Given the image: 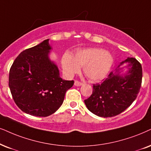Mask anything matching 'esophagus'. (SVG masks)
<instances>
[{
  "instance_id": "1",
  "label": "esophagus",
  "mask_w": 151,
  "mask_h": 151,
  "mask_svg": "<svg viewBox=\"0 0 151 151\" xmlns=\"http://www.w3.org/2000/svg\"><path fill=\"white\" fill-rule=\"evenodd\" d=\"M82 85H83V83L78 81V80H76V81L74 82V85L76 86V87H80V86H81Z\"/></svg>"
}]
</instances>
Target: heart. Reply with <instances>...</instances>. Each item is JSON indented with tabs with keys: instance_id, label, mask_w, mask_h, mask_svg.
I'll list each match as a JSON object with an SVG mask.
<instances>
[{
	"instance_id": "b5f03b06",
	"label": "heart",
	"mask_w": 151,
	"mask_h": 151,
	"mask_svg": "<svg viewBox=\"0 0 151 151\" xmlns=\"http://www.w3.org/2000/svg\"><path fill=\"white\" fill-rule=\"evenodd\" d=\"M114 63V58L108 51L91 48L79 50L73 57L65 54L62 60V67L66 75L73 76L83 67L86 77L92 82L106 77Z\"/></svg>"
}]
</instances>
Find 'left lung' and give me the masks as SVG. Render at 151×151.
I'll use <instances>...</instances> for the list:
<instances>
[{"label": "left lung", "instance_id": "8db88e82", "mask_svg": "<svg viewBox=\"0 0 151 151\" xmlns=\"http://www.w3.org/2000/svg\"><path fill=\"white\" fill-rule=\"evenodd\" d=\"M123 64H126L125 67ZM127 71L124 72V68ZM142 68L135 58H128L101 83L93 84L91 96L85 100L87 109L97 116L111 117L130 107L139 92Z\"/></svg>", "mask_w": 151, "mask_h": 151}]
</instances>
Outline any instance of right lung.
Segmentation results:
<instances>
[{
	"instance_id": "1",
	"label": "right lung",
	"mask_w": 151,
	"mask_h": 151,
	"mask_svg": "<svg viewBox=\"0 0 151 151\" xmlns=\"http://www.w3.org/2000/svg\"><path fill=\"white\" fill-rule=\"evenodd\" d=\"M52 47L46 40L23 50L9 70V87L19 108L35 116L53 114L63 103L73 80H63L57 64L50 59Z\"/></svg>"
}]
</instances>
